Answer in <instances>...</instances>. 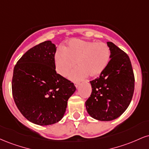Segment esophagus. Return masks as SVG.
I'll return each mask as SVG.
<instances>
[{
	"instance_id": "esophagus-1",
	"label": "esophagus",
	"mask_w": 149,
	"mask_h": 149,
	"mask_svg": "<svg viewBox=\"0 0 149 149\" xmlns=\"http://www.w3.org/2000/svg\"><path fill=\"white\" fill-rule=\"evenodd\" d=\"M74 85H75V86H76V88H78V87H79L80 83H78V82H75V83H74Z\"/></svg>"
}]
</instances>
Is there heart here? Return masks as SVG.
<instances>
[{
    "label": "heart",
    "instance_id": "b5f03b06",
    "mask_svg": "<svg viewBox=\"0 0 149 149\" xmlns=\"http://www.w3.org/2000/svg\"><path fill=\"white\" fill-rule=\"evenodd\" d=\"M111 51L104 42H96L81 39H73L65 49H59L54 61L57 73L66 76L76 66L78 68L70 74V79L79 80L88 76L96 78L109 64Z\"/></svg>",
    "mask_w": 149,
    "mask_h": 149
}]
</instances>
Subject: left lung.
I'll return each instance as SVG.
<instances>
[{
    "mask_svg": "<svg viewBox=\"0 0 149 149\" xmlns=\"http://www.w3.org/2000/svg\"><path fill=\"white\" fill-rule=\"evenodd\" d=\"M111 59L99 78L90 81L92 93L85 102L93 118L110 121L127 109L134 90V76L129 57L115 44L107 42Z\"/></svg>",
    "mask_w": 149,
    "mask_h": 149,
    "instance_id": "8db88e82",
    "label": "left lung"
}]
</instances>
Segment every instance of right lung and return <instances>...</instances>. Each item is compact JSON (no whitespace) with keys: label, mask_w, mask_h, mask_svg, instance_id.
I'll list each match as a JSON object with an SVG mask.
<instances>
[{"label":"right lung","mask_w":149,"mask_h":149,"mask_svg":"<svg viewBox=\"0 0 149 149\" xmlns=\"http://www.w3.org/2000/svg\"><path fill=\"white\" fill-rule=\"evenodd\" d=\"M56 46L50 40L29 49L13 71L12 90L17 107L30 122L49 125L61 120L74 84L55 71Z\"/></svg>","instance_id":"1"}]
</instances>
